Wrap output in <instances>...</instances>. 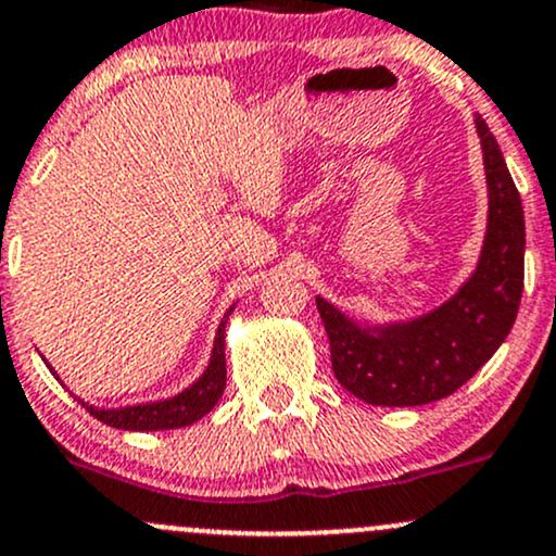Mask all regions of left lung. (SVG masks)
<instances>
[{
	"instance_id": "obj_1",
	"label": "left lung",
	"mask_w": 556,
	"mask_h": 556,
	"mask_svg": "<svg viewBox=\"0 0 556 556\" xmlns=\"http://www.w3.org/2000/svg\"><path fill=\"white\" fill-rule=\"evenodd\" d=\"M475 126L483 148L488 227L472 277L438 308L390 325H362L316 298L334 377L371 406H422L446 399L498 351L517 319L526 216L496 137L480 115Z\"/></svg>"
}]
</instances>
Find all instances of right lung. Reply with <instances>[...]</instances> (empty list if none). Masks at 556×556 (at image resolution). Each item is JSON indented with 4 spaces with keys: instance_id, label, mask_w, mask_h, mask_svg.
<instances>
[{
    "instance_id": "right-lung-1",
    "label": "right lung",
    "mask_w": 556,
    "mask_h": 556,
    "mask_svg": "<svg viewBox=\"0 0 556 556\" xmlns=\"http://www.w3.org/2000/svg\"><path fill=\"white\" fill-rule=\"evenodd\" d=\"M235 311L231 306L227 314H224L222 325H218L216 340H213L211 362L205 367L203 375L192 382V386L176 393L174 399L166 401H150V404H134V406H118V408H97L89 404L87 412L91 417H97L100 422L110 427H118V430H176V427H187L198 419H203L205 414L211 412L213 406L222 399L224 388H227V356H224V327H227L229 314ZM50 367V364H47ZM50 371L58 377V371L50 367ZM60 380V377H58Z\"/></svg>"
}]
</instances>
